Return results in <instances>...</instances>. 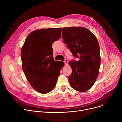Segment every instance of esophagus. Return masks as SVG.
<instances>
[{
  "instance_id": "34e87169",
  "label": "esophagus",
  "mask_w": 122,
  "mask_h": 122,
  "mask_svg": "<svg viewBox=\"0 0 122 122\" xmlns=\"http://www.w3.org/2000/svg\"><path fill=\"white\" fill-rule=\"evenodd\" d=\"M64 62L65 63V65H66V64H67V63H68V61H67V59H65V60L64 61Z\"/></svg>"
}]
</instances>
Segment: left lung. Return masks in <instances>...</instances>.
Here are the masks:
<instances>
[{"instance_id": "1", "label": "left lung", "mask_w": 122, "mask_h": 122, "mask_svg": "<svg viewBox=\"0 0 122 122\" xmlns=\"http://www.w3.org/2000/svg\"><path fill=\"white\" fill-rule=\"evenodd\" d=\"M62 37L73 55L79 59L68 62L72 69L69 84L77 91H88L99 74L101 57L97 39L87 28L80 26L63 27Z\"/></svg>"}]
</instances>
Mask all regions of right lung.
<instances>
[{
  "instance_id": "add662e5",
  "label": "right lung",
  "mask_w": 122,
  "mask_h": 122,
  "mask_svg": "<svg viewBox=\"0 0 122 122\" xmlns=\"http://www.w3.org/2000/svg\"><path fill=\"white\" fill-rule=\"evenodd\" d=\"M61 28L41 29L31 32L22 48L25 75L32 87L41 94L53 90L64 63L53 57V42L61 37Z\"/></svg>"
}]
</instances>
